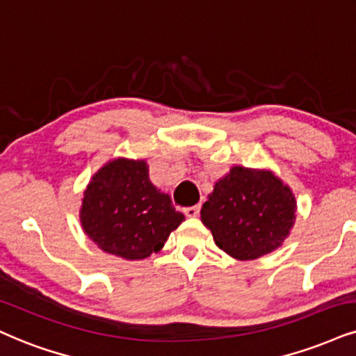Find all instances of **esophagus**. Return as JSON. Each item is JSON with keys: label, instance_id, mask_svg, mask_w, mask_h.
<instances>
[{"label": "esophagus", "instance_id": "1", "mask_svg": "<svg viewBox=\"0 0 356 356\" xmlns=\"http://www.w3.org/2000/svg\"><path fill=\"white\" fill-rule=\"evenodd\" d=\"M200 209H201L200 204L190 206V208L185 209V214H186L188 218H196V216H198V214H200Z\"/></svg>", "mask_w": 356, "mask_h": 356}]
</instances>
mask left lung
Instances as JSON below:
<instances>
[{"label": "left lung", "instance_id": "8db88e82", "mask_svg": "<svg viewBox=\"0 0 356 356\" xmlns=\"http://www.w3.org/2000/svg\"><path fill=\"white\" fill-rule=\"evenodd\" d=\"M297 218V201L274 171L236 165L214 183L201 222L214 243L238 261L262 257L284 244Z\"/></svg>", "mask_w": 356, "mask_h": 356}]
</instances>
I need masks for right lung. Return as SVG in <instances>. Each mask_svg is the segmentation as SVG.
I'll return each mask as SVG.
<instances>
[{
  "mask_svg": "<svg viewBox=\"0 0 356 356\" xmlns=\"http://www.w3.org/2000/svg\"><path fill=\"white\" fill-rule=\"evenodd\" d=\"M79 218L99 249L127 261L160 252L171 231L185 221L170 196L150 181L147 161L122 156L90 178Z\"/></svg>",
  "mask_w": 356,
  "mask_h": 356,
  "instance_id": "obj_1",
  "label": "right lung"
}]
</instances>
